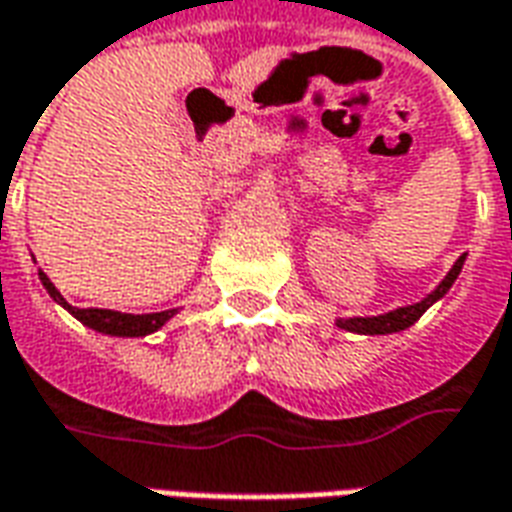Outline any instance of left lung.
Segmentation results:
<instances>
[{"label": "left lung", "instance_id": "obj_1", "mask_svg": "<svg viewBox=\"0 0 512 512\" xmlns=\"http://www.w3.org/2000/svg\"><path fill=\"white\" fill-rule=\"evenodd\" d=\"M463 260H466V255L455 260V266L450 268V274H447V277L441 279L439 288L433 290L428 299L419 301V304H408V307L384 312V315H376V318H340V321H337V326H340V329H348V332H356V334L403 332V329H408L411 323L422 318V312L428 310L430 304H436V301H439L441 296H444V293L452 288V282H455V279H458V274H461Z\"/></svg>", "mask_w": 512, "mask_h": 512}]
</instances>
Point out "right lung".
Returning a JSON list of instances; mask_svg holds the SVG:
<instances>
[{
	"instance_id": "right-lung-1",
	"label": "right lung",
	"mask_w": 512,
	"mask_h": 512,
	"mask_svg": "<svg viewBox=\"0 0 512 512\" xmlns=\"http://www.w3.org/2000/svg\"><path fill=\"white\" fill-rule=\"evenodd\" d=\"M40 274V282H43V288L49 290V296L57 304H62L65 310L71 312L73 318H79L84 326H90L95 332H104V334H112V337H145V334L156 332L161 329L164 323L175 315V310H164V312H150V315H128V312H115V310H79V307H71L68 301L62 299L60 290L51 285V279L38 271Z\"/></svg>"
}]
</instances>
